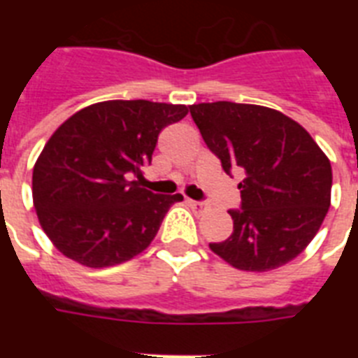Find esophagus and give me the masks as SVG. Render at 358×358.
<instances>
[{"label":"esophagus","instance_id":"34e87169","mask_svg":"<svg viewBox=\"0 0 358 358\" xmlns=\"http://www.w3.org/2000/svg\"><path fill=\"white\" fill-rule=\"evenodd\" d=\"M187 202H189L191 208H195V210H199V212L206 210V204H204V202H199V201H187Z\"/></svg>","mask_w":358,"mask_h":358}]
</instances>
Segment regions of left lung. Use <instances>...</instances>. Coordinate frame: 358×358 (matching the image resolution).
Masks as SVG:
<instances>
[{
  "instance_id": "left-lung-1",
  "label": "left lung",
  "mask_w": 358,
  "mask_h": 358,
  "mask_svg": "<svg viewBox=\"0 0 358 358\" xmlns=\"http://www.w3.org/2000/svg\"><path fill=\"white\" fill-rule=\"evenodd\" d=\"M191 117L224 173L243 169L234 232L210 249L241 271H269L310 243L331 206L329 157L299 122L252 103L189 106Z\"/></svg>"
}]
</instances>
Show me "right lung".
Instances as JSON below:
<instances>
[{"mask_svg":"<svg viewBox=\"0 0 358 358\" xmlns=\"http://www.w3.org/2000/svg\"><path fill=\"white\" fill-rule=\"evenodd\" d=\"M185 106L108 100L80 109L48 139L33 167V204L55 249L87 267L131 260L148 247L169 208L184 196L156 195L143 178L157 135Z\"/></svg>","mask_w":358,"mask_h":358,"instance_id":"obj_1","label":"right lung"}]
</instances>
